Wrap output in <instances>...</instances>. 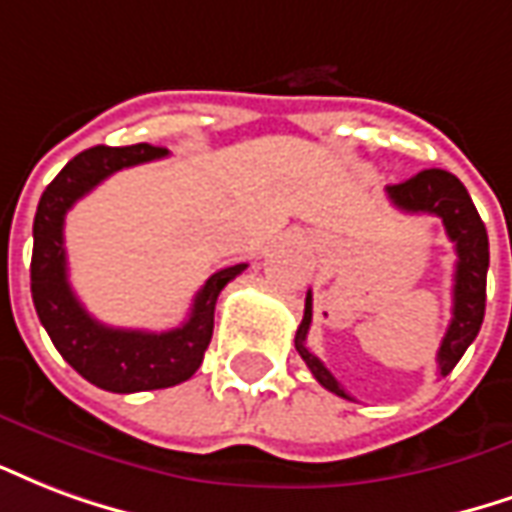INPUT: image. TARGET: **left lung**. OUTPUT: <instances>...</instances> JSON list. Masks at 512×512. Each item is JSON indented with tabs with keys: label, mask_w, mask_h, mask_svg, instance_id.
Wrapping results in <instances>:
<instances>
[{
	"label": "left lung",
	"mask_w": 512,
	"mask_h": 512,
	"mask_svg": "<svg viewBox=\"0 0 512 512\" xmlns=\"http://www.w3.org/2000/svg\"><path fill=\"white\" fill-rule=\"evenodd\" d=\"M387 196L398 210L423 212V215H436L445 223V231L450 242L455 245V275H453V319L447 327L442 346L436 352L439 374L447 376L455 368V363L464 357L469 343L480 333V324L486 316V275H488V234L483 220L477 215L475 204L469 193L461 185V179L453 177L450 171L425 169L414 174L406 182L390 185ZM311 292L305 297V316H302L294 346L316 376V382L324 390L349 398L338 379H335L316 354L308 349V330H311ZM352 401V398H349Z\"/></svg>",
	"instance_id": "left-lung-1"
}]
</instances>
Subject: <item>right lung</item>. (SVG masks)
Segmentation results:
<instances>
[{"label":"right lung","mask_w":512,"mask_h":512,"mask_svg":"<svg viewBox=\"0 0 512 512\" xmlns=\"http://www.w3.org/2000/svg\"><path fill=\"white\" fill-rule=\"evenodd\" d=\"M169 149L152 144L133 147H92L67 163L43 190L35 212L32 248V300L57 352L87 382L108 393L163 390L185 382L199 371L210 346L215 302L223 286L234 281L248 264L218 270L201 286L188 322L166 333L119 330L92 319L67 281L65 215L81 196L111 177L114 171L166 158Z\"/></svg>","instance_id":"right-lung-1"}]
</instances>
